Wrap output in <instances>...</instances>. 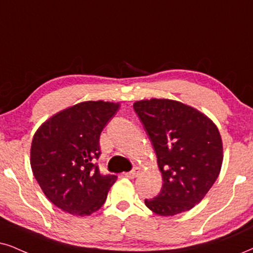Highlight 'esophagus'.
<instances>
[{"instance_id":"obj_1","label":"esophagus","mask_w":253,"mask_h":253,"mask_svg":"<svg viewBox=\"0 0 253 253\" xmlns=\"http://www.w3.org/2000/svg\"><path fill=\"white\" fill-rule=\"evenodd\" d=\"M139 174H140V168L136 167V168H133L130 171L126 172V174H125V176L128 177V178H134V177H136Z\"/></svg>"}]
</instances>
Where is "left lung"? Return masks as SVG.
<instances>
[{
    "label": "left lung",
    "mask_w": 253,
    "mask_h": 253,
    "mask_svg": "<svg viewBox=\"0 0 253 253\" xmlns=\"http://www.w3.org/2000/svg\"><path fill=\"white\" fill-rule=\"evenodd\" d=\"M162 172L161 191L145 200L152 211L172 216L202 201L218 177L223 145L216 125L203 113L169 99H150L133 105Z\"/></svg>",
    "instance_id": "8db88e82"
}]
</instances>
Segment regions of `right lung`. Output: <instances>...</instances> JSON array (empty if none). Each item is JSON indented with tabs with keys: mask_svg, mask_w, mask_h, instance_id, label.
Masks as SVG:
<instances>
[{
	"mask_svg": "<svg viewBox=\"0 0 253 253\" xmlns=\"http://www.w3.org/2000/svg\"><path fill=\"white\" fill-rule=\"evenodd\" d=\"M119 104L84 101L45 121L35 133L30 164L45 196L65 212L87 216L103 207L116 175H103L95 160L99 139Z\"/></svg>",
	"mask_w": 253,
	"mask_h": 253,
	"instance_id": "add662e5",
	"label": "right lung"
}]
</instances>
